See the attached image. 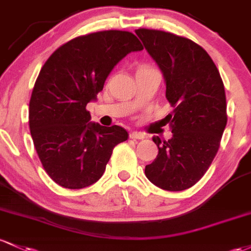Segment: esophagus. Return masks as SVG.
Segmentation results:
<instances>
[{
    "label": "esophagus",
    "mask_w": 251,
    "mask_h": 251,
    "mask_svg": "<svg viewBox=\"0 0 251 251\" xmlns=\"http://www.w3.org/2000/svg\"><path fill=\"white\" fill-rule=\"evenodd\" d=\"M130 138L131 139H143V138H144V134L140 133V132L134 131V132H131V133H130Z\"/></svg>",
    "instance_id": "34e87169"
}]
</instances>
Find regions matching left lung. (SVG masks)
<instances>
[{"label": "left lung", "instance_id": "left-lung-1", "mask_svg": "<svg viewBox=\"0 0 251 251\" xmlns=\"http://www.w3.org/2000/svg\"><path fill=\"white\" fill-rule=\"evenodd\" d=\"M166 81L173 137L161 140L145 175L155 186L184 191L205 175L216 157L227 123L223 79L210 54L186 37L158 29L136 31Z\"/></svg>", "mask_w": 251, "mask_h": 251}]
</instances>
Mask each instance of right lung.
<instances>
[{"instance_id": "right-lung-1", "label": "right lung", "mask_w": 251, "mask_h": 251, "mask_svg": "<svg viewBox=\"0 0 251 251\" xmlns=\"http://www.w3.org/2000/svg\"><path fill=\"white\" fill-rule=\"evenodd\" d=\"M143 50L133 33L100 31L74 38L41 68L29 100L31 136L44 169L64 188L79 189L102 176L113 149L127 131L89 123L87 103L103 89L112 69Z\"/></svg>"}]
</instances>
